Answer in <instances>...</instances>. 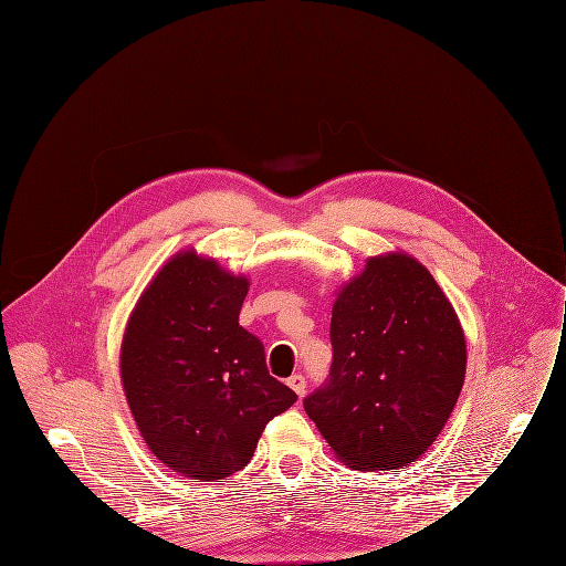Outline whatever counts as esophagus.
Listing matches in <instances>:
<instances>
[{
    "instance_id": "esophagus-1",
    "label": "esophagus",
    "mask_w": 566,
    "mask_h": 566,
    "mask_svg": "<svg viewBox=\"0 0 566 566\" xmlns=\"http://www.w3.org/2000/svg\"><path fill=\"white\" fill-rule=\"evenodd\" d=\"M287 385H290L298 396H303V394H305V389H307V380H305V376H303V374H294V376H290V378H287Z\"/></svg>"
}]
</instances>
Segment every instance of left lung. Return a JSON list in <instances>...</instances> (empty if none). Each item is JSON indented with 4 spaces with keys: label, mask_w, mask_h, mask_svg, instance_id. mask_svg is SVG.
Returning <instances> with one entry per match:
<instances>
[{
    "label": "left lung",
    "mask_w": 566,
    "mask_h": 566,
    "mask_svg": "<svg viewBox=\"0 0 566 566\" xmlns=\"http://www.w3.org/2000/svg\"><path fill=\"white\" fill-rule=\"evenodd\" d=\"M329 378L303 407L358 471L420 458L460 396L467 345L429 270L409 254L374 256L332 307Z\"/></svg>",
    "instance_id": "left-lung-1"
}]
</instances>
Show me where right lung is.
I'll use <instances>...</instances> for the list:
<instances>
[{
    "label": "right lung",
    "instance_id": "right-lung-1",
    "mask_svg": "<svg viewBox=\"0 0 566 566\" xmlns=\"http://www.w3.org/2000/svg\"><path fill=\"white\" fill-rule=\"evenodd\" d=\"M248 279L192 250L142 294L122 343V380L150 451L192 480H223L254 455L265 424L296 402L270 376L263 343L239 325Z\"/></svg>",
    "mask_w": 566,
    "mask_h": 566
}]
</instances>
